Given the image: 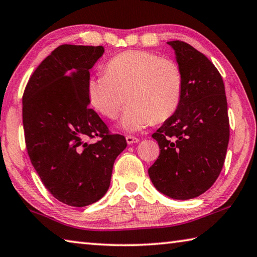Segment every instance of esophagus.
Returning <instances> with one entry per match:
<instances>
[{"label": "esophagus", "instance_id": "obj_1", "mask_svg": "<svg viewBox=\"0 0 257 257\" xmlns=\"http://www.w3.org/2000/svg\"><path fill=\"white\" fill-rule=\"evenodd\" d=\"M126 142H127V145H133V143L140 142V139H138L136 137H132V136H127V137H126Z\"/></svg>", "mask_w": 257, "mask_h": 257}]
</instances>
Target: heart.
Returning <instances> with one entry per match:
<instances>
[{"label": "heart", "mask_w": 257, "mask_h": 257, "mask_svg": "<svg viewBox=\"0 0 257 257\" xmlns=\"http://www.w3.org/2000/svg\"><path fill=\"white\" fill-rule=\"evenodd\" d=\"M124 92L131 102L119 126L127 132L142 131L177 110L183 94L182 71L177 63L151 52L117 54L107 62L106 73L90 76L87 96L92 108L114 119L125 102Z\"/></svg>", "instance_id": "obj_1"}]
</instances>
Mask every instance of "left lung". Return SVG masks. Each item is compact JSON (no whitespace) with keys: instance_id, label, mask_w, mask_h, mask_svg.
Masks as SVG:
<instances>
[{"instance_id":"1","label":"left lung","mask_w":257,"mask_h":257,"mask_svg":"<svg viewBox=\"0 0 257 257\" xmlns=\"http://www.w3.org/2000/svg\"><path fill=\"white\" fill-rule=\"evenodd\" d=\"M183 74L179 107L152 134L160 155L148 170L154 186L175 200H190L217 181L226 158L229 118L221 75L190 44L167 42Z\"/></svg>"}]
</instances>
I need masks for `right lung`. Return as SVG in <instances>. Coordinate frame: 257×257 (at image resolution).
<instances>
[{
    "label": "right lung",
    "mask_w": 257,
    "mask_h": 257,
    "mask_svg": "<svg viewBox=\"0 0 257 257\" xmlns=\"http://www.w3.org/2000/svg\"><path fill=\"white\" fill-rule=\"evenodd\" d=\"M102 46L61 45L40 63L22 97L27 151L48 192L71 206H87L106 194L112 166L127 143L89 108V70ZM99 136L94 144L89 137Z\"/></svg>",
    "instance_id": "1"
}]
</instances>
